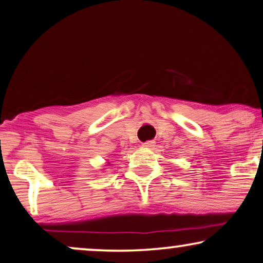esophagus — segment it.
<instances>
[{"label":"esophagus","instance_id":"esophagus-1","mask_svg":"<svg viewBox=\"0 0 263 263\" xmlns=\"http://www.w3.org/2000/svg\"><path fill=\"white\" fill-rule=\"evenodd\" d=\"M154 145H155V144H154L153 141H148V142L143 143V146H144V148H148V149H152Z\"/></svg>","mask_w":263,"mask_h":263}]
</instances>
